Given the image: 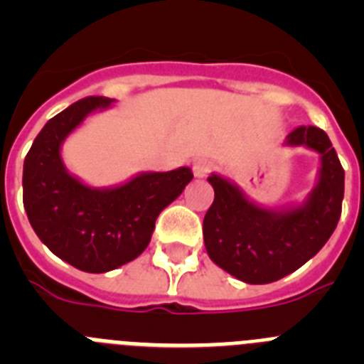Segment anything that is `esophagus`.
Returning a JSON list of instances; mask_svg holds the SVG:
<instances>
[{"label": "esophagus", "instance_id": "1", "mask_svg": "<svg viewBox=\"0 0 364 364\" xmlns=\"http://www.w3.org/2000/svg\"><path fill=\"white\" fill-rule=\"evenodd\" d=\"M210 171L211 162H208V160H197V162L193 164V175L197 176V178H205Z\"/></svg>", "mask_w": 364, "mask_h": 364}]
</instances>
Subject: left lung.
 Here are the masks:
<instances>
[{
	"mask_svg": "<svg viewBox=\"0 0 364 364\" xmlns=\"http://www.w3.org/2000/svg\"><path fill=\"white\" fill-rule=\"evenodd\" d=\"M284 146L319 153L317 182L301 204L281 210L250 200L239 186L211 173L215 200L204 217L205 252L218 268L247 284H268L294 273L332 237L345 197V169L328 134L301 125Z\"/></svg>",
	"mask_w": 364,
	"mask_h": 364,
	"instance_id": "obj_1",
	"label": "left lung"
}]
</instances>
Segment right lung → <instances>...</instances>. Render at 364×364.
<instances>
[{
	"instance_id": "add662e5",
	"label": "right lung",
	"mask_w": 364,
	"mask_h": 364,
	"mask_svg": "<svg viewBox=\"0 0 364 364\" xmlns=\"http://www.w3.org/2000/svg\"><path fill=\"white\" fill-rule=\"evenodd\" d=\"M112 104V98L91 96L69 105L45 124L23 162V205L32 230L54 255L87 273L111 272L136 259L160 211L193 178L189 167H178L92 188L70 175L62 159L65 138Z\"/></svg>"
}]
</instances>
